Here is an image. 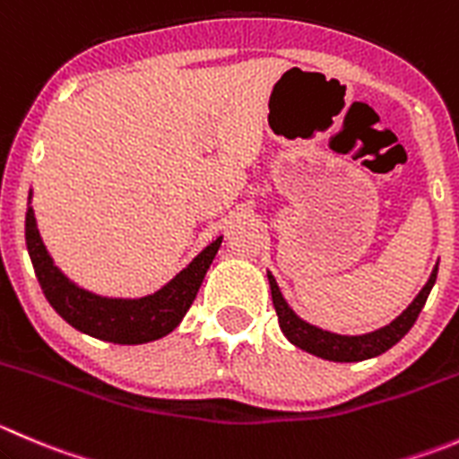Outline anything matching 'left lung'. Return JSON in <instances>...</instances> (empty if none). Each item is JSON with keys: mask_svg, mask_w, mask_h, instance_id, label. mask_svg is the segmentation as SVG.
Instances as JSON below:
<instances>
[{"mask_svg": "<svg viewBox=\"0 0 459 459\" xmlns=\"http://www.w3.org/2000/svg\"><path fill=\"white\" fill-rule=\"evenodd\" d=\"M437 266L435 264L433 273H430L429 282L421 287V291L417 293L415 300L393 320V323L384 325V327L375 329V332L368 333H333L327 329H320L316 325L302 320L296 311L289 307V302L284 300L282 291H280L278 282L271 275V271H266V278H269L271 287V298H273V307L278 311V323L282 333L287 336V341L291 345H296L302 352H309L314 357L325 359V361H336V363H357L366 361V359H375L379 354L388 352L393 345H397L411 327L415 325L417 316L424 309L426 298H429L430 289H433L435 280H437Z\"/></svg>", "mask_w": 459, "mask_h": 459, "instance_id": "1", "label": "left lung"}]
</instances>
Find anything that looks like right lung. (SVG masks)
<instances>
[{"mask_svg": "<svg viewBox=\"0 0 459 459\" xmlns=\"http://www.w3.org/2000/svg\"><path fill=\"white\" fill-rule=\"evenodd\" d=\"M30 197L33 190L29 193L26 206V248L48 305L78 332L118 345H141L168 336L193 305L204 275L224 239L221 235L212 239L175 278L148 296H100L75 284L62 273L60 266H56L38 230Z\"/></svg>", "mask_w": 459, "mask_h": 459, "instance_id": "obj_1", "label": "right lung"}]
</instances>
